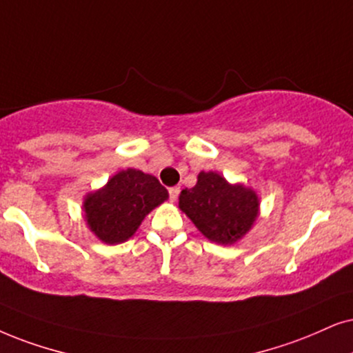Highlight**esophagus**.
I'll list each match as a JSON object with an SVG mask.
<instances>
[{"label":"esophagus","mask_w":353,"mask_h":353,"mask_svg":"<svg viewBox=\"0 0 353 353\" xmlns=\"http://www.w3.org/2000/svg\"><path fill=\"white\" fill-rule=\"evenodd\" d=\"M179 194H181L179 187H171V189H169V199H171V202H176L177 197H179Z\"/></svg>","instance_id":"obj_1"}]
</instances>
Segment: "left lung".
<instances>
[{"label": "left lung", "mask_w": 353, "mask_h": 353, "mask_svg": "<svg viewBox=\"0 0 353 353\" xmlns=\"http://www.w3.org/2000/svg\"><path fill=\"white\" fill-rule=\"evenodd\" d=\"M257 192L244 184H231L215 171H202L197 184L179 195V208L195 228L212 243L231 246L252 230L259 218Z\"/></svg>", "instance_id": "8db88e82"}]
</instances>
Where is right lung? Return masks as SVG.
Returning a JSON list of instances; mask_svg holds the SVG:
<instances>
[{
  "label": "right lung",
  "mask_w": 353,
  "mask_h": 353,
  "mask_svg": "<svg viewBox=\"0 0 353 353\" xmlns=\"http://www.w3.org/2000/svg\"><path fill=\"white\" fill-rule=\"evenodd\" d=\"M168 197V190L154 176L128 168L114 174L104 187L84 195V221L102 243H125L151 210Z\"/></svg>",
  "instance_id": "add662e5"
}]
</instances>
